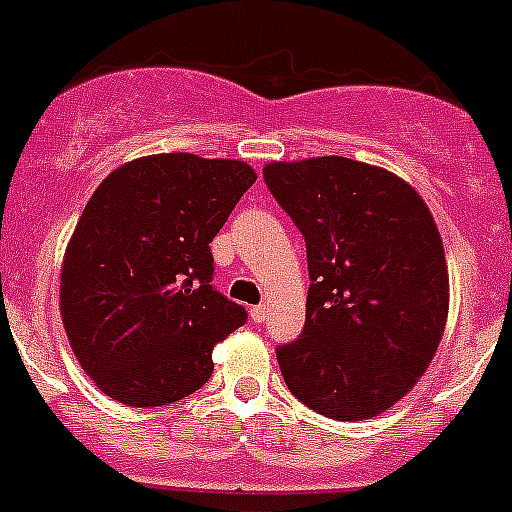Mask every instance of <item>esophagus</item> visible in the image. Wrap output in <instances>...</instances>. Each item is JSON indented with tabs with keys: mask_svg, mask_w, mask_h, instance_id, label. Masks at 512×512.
I'll list each match as a JSON object with an SVG mask.
<instances>
[{
	"mask_svg": "<svg viewBox=\"0 0 512 512\" xmlns=\"http://www.w3.org/2000/svg\"><path fill=\"white\" fill-rule=\"evenodd\" d=\"M250 317H252V320H255V322H265L267 307H265V305H255V307H252V310H250Z\"/></svg>",
	"mask_w": 512,
	"mask_h": 512,
	"instance_id": "1",
	"label": "esophagus"
}]
</instances>
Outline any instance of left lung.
Segmentation results:
<instances>
[{"instance_id":"left-lung-1","label":"left lung","mask_w":512,"mask_h":512,"mask_svg":"<svg viewBox=\"0 0 512 512\" xmlns=\"http://www.w3.org/2000/svg\"><path fill=\"white\" fill-rule=\"evenodd\" d=\"M262 177L310 270L302 335L277 347L287 388L325 418H375L415 388L448 322L438 225L408 182L347 157L270 162Z\"/></svg>"}]
</instances>
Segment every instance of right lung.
<instances>
[{
  "label": "right lung",
  "mask_w": 512,
  "mask_h": 512,
  "mask_svg": "<svg viewBox=\"0 0 512 512\" xmlns=\"http://www.w3.org/2000/svg\"><path fill=\"white\" fill-rule=\"evenodd\" d=\"M247 162L167 152L94 190L62 260L59 310L82 370L132 408L187 398L247 312L210 285V242L255 185Z\"/></svg>",
  "instance_id": "obj_1"
}]
</instances>
